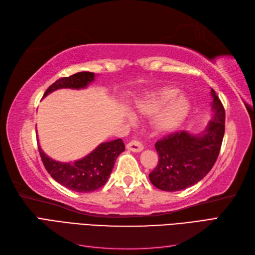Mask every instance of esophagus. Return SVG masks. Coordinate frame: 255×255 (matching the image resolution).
<instances>
[{"instance_id":"1","label":"esophagus","mask_w":255,"mask_h":255,"mask_svg":"<svg viewBox=\"0 0 255 255\" xmlns=\"http://www.w3.org/2000/svg\"><path fill=\"white\" fill-rule=\"evenodd\" d=\"M127 148L132 152H141L143 150V144L137 140H132L127 144Z\"/></svg>"}]
</instances>
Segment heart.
I'll use <instances>...</instances> for the list:
<instances>
[{
    "mask_svg": "<svg viewBox=\"0 0 255 255\" xmlns=\"http://www.w3.org/2000/svg\"><path fill=\"white\" fill-rule=\"evenodd\" d=\"M179 93L175 87H161L146 95L136 105L138 114L153 117L154 133L165 135L174 132L187 118L190 112L189 99Z\"/></svg>",
    "mask_w": 255,
    "mask_h": 255,
    "instance_id": "heart-1",
    "label": "heart"
}]
</instances>
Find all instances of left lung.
I'll use <instances>...</instances> for the list:
<instances>
[{"label":"left lung","mask_w":255,"mask_h":255,"mask_svg":"<svg viewBox=\"0 0 255 255\" xmlns=\"http://www.w3.org/2000/svg\"><path fill=\"white\" fill-rule=\"evenodd\" d=\"M212 110L215 113L202 134L175 132L155 143L158 164L149 174L160 190L177 191L192 186L211 171L218 158L225 135L226 113L212 89Z\"/></svg>","instance_id":"obj_1"}]
</instances>
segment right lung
<instances>
[{
    "instance_id": "1",
    "label": "right lung",
    "mask_w": 255,
    "mask_h": 255,
    "mask_svg": "<svg viewBox=\"0 0 255 255\" xmlns=\"http://www.w3.org/2000/svg\"><path fill=\"white\" fill-rule=\"evenodd\" d=\"M94 80L95 73L87 71L61 78L51 85L44 92L43 98L61 88H86ZM125 149L122 139H116L99 144L88 155L74 163H60L49 157L40 145H38L42 163L50 175L63 186L78 192L94 191L104 186L112 173L116 159Z\"/></svg>"
}]
</instances>
